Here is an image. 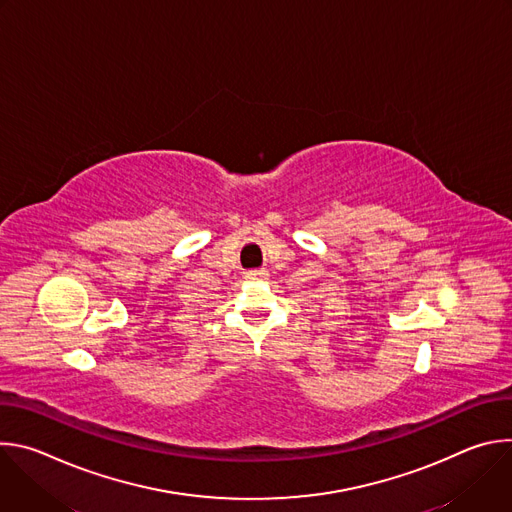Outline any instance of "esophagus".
<instances>
[{
	"mask_svg": "<svg viewBox=\"0 0 512 512\" xmlns=\"http://www.w3.org/2000/svg\"><path fill=\"white\" fill-rule=\"evenodd\" d=\"M265 275H267L265 271H249V273H247L249 279H257V277H265Z\"/></svg>",
	"mask_w": 512,
	"mask_h": 512,
	"instance_id": "34e87169",
	"label": "esophagus"
}]
</instances>
